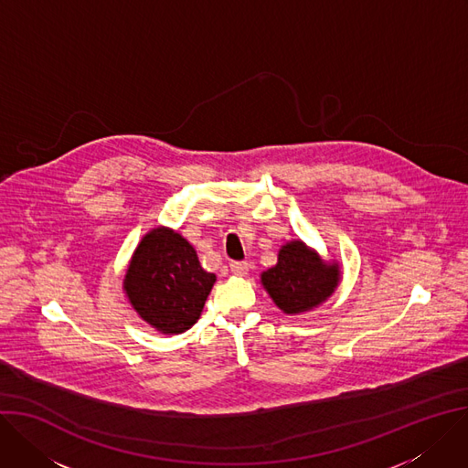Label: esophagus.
<instances>
[{
	"instance_id": "1",
	"label": "esophagus",
	"mask_w": 468,
	"mask_h": 468,
	"mask_svg": "<svg viewBox=\"0 0 468 468\" xmlns=\"http://www.w3.org/2000/svg\"><path fill=\"white\" fill-rule=\"evenodd\" d=\"M229 269H231V272L237 274V276H246L250 265H248L246 261H233V263L229 265Z\"/></svg>"
}]
</instances>
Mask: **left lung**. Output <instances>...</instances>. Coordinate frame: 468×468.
<instances>
[{
    "mask_svg": "<svg viewBox=\"0 0 468 468\" xmlns=\"http://www.w3.org/2000/svg\"><path fill=\"white\" fill-rule=\"evenodd\" d=\"M339 274L335 261H323L303 240H291L280 248L278 263L261 274V283L283 314L296 315L328 301Z\"/></svg>",
    "mask_w": 468,
    "mask_h": 468,
    "instance_id": "8db88e82",
    "label": "left lung"
}]
</instances>
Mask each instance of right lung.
Masks as SVG:
<instances>
[{"mask_svg": "<svg viewBox=\"0 0 468 468\" xmlns=\"http://www.w3.org/2000/svg\"><path fill=\"white\" fill-rule=\"evenodd\" d=\"M215 282L183 235L154 228L138 244L122 287L147 324L162 334H181L199 319Z\"/></svg>", "mask_w": 468, "mask_h": 468, "instance_id": "right-lung-1", "label": "right lung"}]
</instances>
